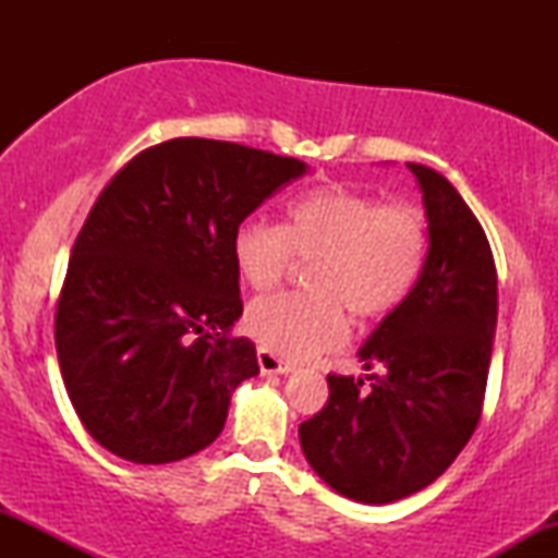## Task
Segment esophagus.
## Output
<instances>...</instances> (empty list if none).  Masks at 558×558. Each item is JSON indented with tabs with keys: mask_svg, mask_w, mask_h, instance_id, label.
<instances>
[{
	"mask_svg": "<svg viewBox=\"0 0 558 558\" xmlns=\"http://www.w3.org/2000/svg\"><path fill=\"white\" fill-rule=\"evenodd\" d=\"M257 362H259L262 375H288V373H293L291 362L280 360L278 354H272V351H267V349L257 351Z\"/></svg>",
	"mask_w": 558,
	"mask_h": 558,
	"instance_id": "34e87169",
	"label": "esophagus"
}]
</instances>
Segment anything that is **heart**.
Here are the masks:
<instances>
[{"label": "heart", "mask_w": 558, "mask_h": 558, "mask_svg": "<svg viewBox=\"0 0 558 558\" xmlns=\"http://www.w3.org/2000/svg\"><path fill=\"white\" fill-rule=\"evenodd\" d=\"M427 220L407 202H380L349 185L306 189L286 202L283 222L246 220L230 254L241 280L267 291L293 257H315L312 291H280L252 301L246 328L275 354L304 360L336 349L349 332L345 310L360 319L393 312L417 286L427 259Z\"/></svg>", "instance_id": "obj_1"}]
</instances>
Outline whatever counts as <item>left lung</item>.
<instances>
[{
	"mask_svg": "<svg viewBox=\"0 0 558 558\" xmlns=\"http://www.w3.org/2000/svg\"><path fill=\"white\" fill-rule=\"evenodd\" d=\"M427 259L417 286L360 349L364 369L328 375V403L299 425L306 462L351 501L390 504L451 466L475 433L498 315L496 262L459 191L425 165Z\"/></svg>",
	"mask_w": 558,
	"mask_h": 558,
	"instance_id": "8db88e82",
	"label": "left lung"
}]
</instances>
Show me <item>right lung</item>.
Returning a JSON list of instances; mask_svg holds the SVG:
<instances>
[{
    "instance_id": "add662e5",
    "label": "right lung",
    "mask_w": 558,
    "mask_h": 558,
    "mask_svg": "<svg viewBox=\"0 0 558 558\" xmlns=\"http://www.w3.org/2000/svg\"><path fill=\"white\" fill-rule=\"evenodd\" d=\"M304 172L301 159L252 146L172 138L107 183L54 315L62 380L96 444L168 464L222 433L233 390L259 373L254 343L230 336L243 312L230 243Z\"/></svg>"
}]
</instances>
